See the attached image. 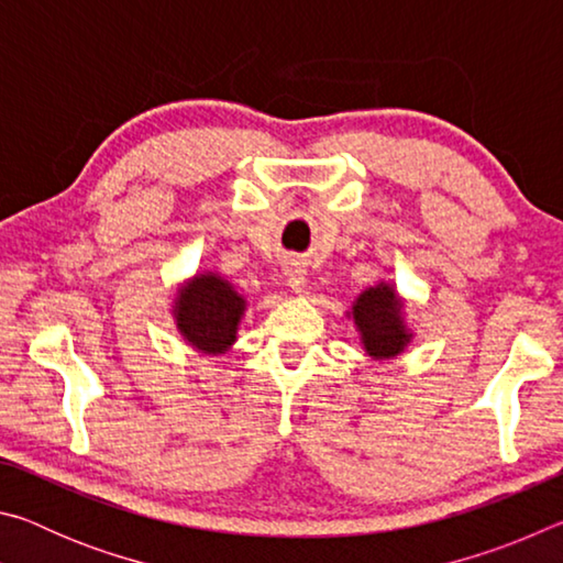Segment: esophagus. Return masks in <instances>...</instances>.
Here are the masks:
<instances>
[{
	"instance_id": "34e87169",
	"label": "esophagus",
	"mask_w": 563,
	"mask_h": 563,
	"mask_svg": "<svg viewBox=\"0 0 563 563\" xmlns=\"http://www.w3.org/2000/svg\"><path fill=\"white\" fill-rule=\"evenodd\" d=\"M285 278H288V285L292 288V292H305V288H308V280H305V271L298 268V263L285 265Z\"/></svg>"
}]
</instances>
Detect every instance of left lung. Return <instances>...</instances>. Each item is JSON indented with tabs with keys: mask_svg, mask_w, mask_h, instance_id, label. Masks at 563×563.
Returning <instances> with one entry per match:
<instances>
[{
	"mask_svg": "<svg viewBox=\"0 0 563 563\" xmlns=\"http://www.w3.org/2000/svg\"><path fill=\"white\" fill-rule=\"evenodd\" d=\"M352 318H355L362 345H365L369 357H395L412 338V332L402 322V300L387 283H379L362 292L352 305Z\"/></svg>",
	"mask_w": 563,
	"mask_h": 563,
	"instance_id": "obj_1",
	"label": "left lung"
}]
</instances>
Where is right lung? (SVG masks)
<instances>
[{
	"mask_svg": "<svg viewBox=\"0 0 563 563\" xmlns=\"http://www.w3.org/2000/svg\"><path fill=\"white\" fill-rule=\"evenodd\" d=\"M243 312L245 300L216 273L196 275L186 288L178 290L174 308L180 335L208 355L225 352L233 345Z\"/></svg>",
	"mask_w": 563,
	"mask_h": 563,
	"instance_id": "1",
	"label": "right lung"
}]
</instances>
